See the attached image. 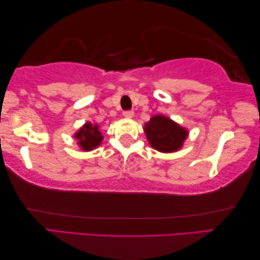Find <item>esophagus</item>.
I'll list each match as a JSON object with an SVG mask.
<instances>
[{"label": "esophagus", "mask_w": 260, "mask_h": 260, "mask_svg": "<svg viewBox=\"0 0 260 260\" xmlns=\"http://www.w3.org/2000/svg\"><path fill=\"white\" fill-rule=\"evenodd\" d=\"M123 115H124L125 118H133L134 112H133V110H126V112L123 113Z\"/></svg>", "instance_id": "esophagus-1"}]
</instances>
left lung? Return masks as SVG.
<instances>
[{
    "mask_svg": "<svg viewBox=\"0 0 260 260\" xmlns=\"http://www.w3.org/2000/svg\"><path fill=\"white\" fill-rule=\"evenodd\" d=\"M144 131L150 145L164 153L178 151L188 137V130L164 115L153 116L145 123Z\"/></svg>",
    "mask_w": 260,
    "mask_h": 260,
    "instance_id": "left-lung-1",
    "label": "left lung"
}]
</instances>
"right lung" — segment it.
Wrapping results in <instances>:
<instances>
[{"instance_id": "add662e5", "label": "right lung", "mask_w": 260, "mask_h": 260, "mask_svg": "<svg viewBox=\"0 0 260 260\" xmlns=\"http://www.w3.org/2000/svg\"><path fill=\"white\" fill-rule=\"evenodd\" d=\"M75 137L78 139V145L83 151H92L100 145L104 138L99 130V125L92 124L91 122L85 123L76 133Z\"/></svg>"}]
</instances>
